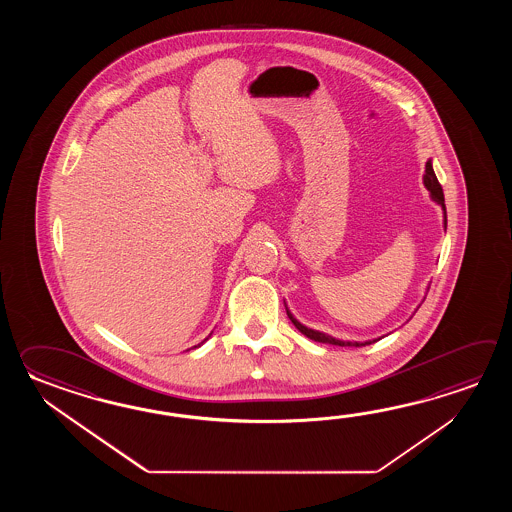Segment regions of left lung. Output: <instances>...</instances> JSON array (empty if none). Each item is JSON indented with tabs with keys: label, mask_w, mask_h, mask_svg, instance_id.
<instances>
[{
	"label": "left lung",
	"mask_w": 512,
	"mask_h": 512,
	"mask_svg": "<svg viewBox=\"0 0 512 512\" xmlns=\"http://www.w3.org/2000/svg\"><path fill=\"white\" fill-rule=\"evenodd\" d=\"M423 181H425V186L430 190V194H432V199L437 201L443 210H445V196H443V188L439 185V181H437V177L434 174V168H432V163L428 161L426 163L425 175H423ZM287 316L291 318V322H293L294 327L300 331V333H304L305 337L311 338V340H315V342H322V344H333V346H353V348H360V346H366V344H371V342H344V340H337V338L329 337L326 333H320V331H315V329H309V327L302 326L296 318H294L289 311H287ZM375 342V340H373Z\"/></svg>",
	"instance_id": "8db88e82"
}]
</instances>
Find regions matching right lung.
Instances as JSON below:
<instances>
[{
  "instance_id": "add662e5",
  "label": "right lung",
  "mask_w": 512,
  "mask_h": 512,
  "mask_svg": "<svg viewBox=\"0 0 512 512\" xmlns=\"http://www.w3.org/2000/svg\"><path fill=\"white\" fill-rule=\"evenodd\" d=\"M205 340H207V338H205ZM194 348H196V346H194Z\"/></svg>"
}]
</instances>
